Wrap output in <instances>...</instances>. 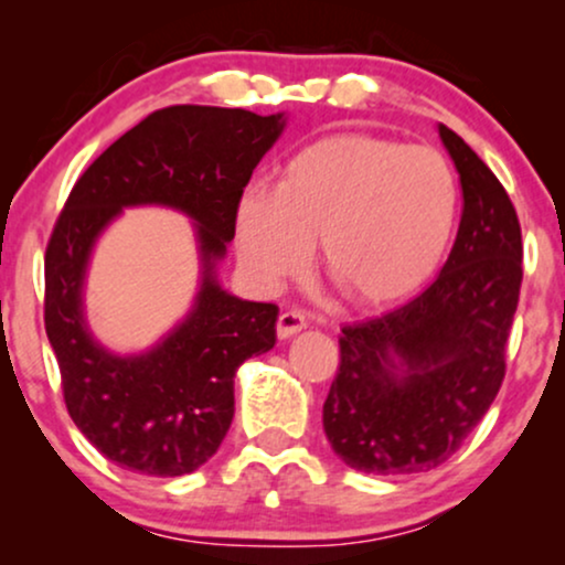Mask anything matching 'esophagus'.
Segmentation results:
<instances>
[{
    "label": "esophagus",
    "instance_id": "esophagus-1",
    "mask_svg": "<svg viewBox=\"0 0 565 565\" xmlns=\"http://www.w3.org/2000/svg\"><path fill=\"white\" fill-rule=\"evenodd\" d=\"M305 327H308V316H305L302 310H284V313L278 316L276 332H278V337H281V340H289V337L302 332Z\"/></svg>",
    "mask_w": 565,
    "mask_h": 565
}]
</instances>
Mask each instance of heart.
<instances>
[{
	"mask_svg": "<svg viewBox=\"0 0 565 565\" xmlns=\"http://www.w3.org/2000/svg\"><path fill=\"white\" fill-rule=\"evenodd\" d=\"M459 212L451 164L433 148L332 135L284 161L274 191L238 201V257L265 287L302 274L313 244L348 300L382 308L436 274Z\"/></svg>",
	"mask_w": 565,
	"mask_h": 565,
	"instance_id": "obj_1",
	"label": "heart"
}]
</instances>
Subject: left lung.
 I'll return each mask as SVG.
<instances>
[{"instance_id": "left-lung-1", "label": "left lung", "mask_w": 565, "mask_h": 565, "mask_svg": "<svg viewBox=\"0 0 565 565\" xmlns=\"http://www.w3.org/2000/svg\"><path fill=\"white\" fill-rule=\"evenodd\" d=\"M462 183L457 242L423 295L342 327L323 433L348 468L374 476L444 465L494 404L523 278L521 223L497 174L438 125Z\"/></svg>"}]
</instances>
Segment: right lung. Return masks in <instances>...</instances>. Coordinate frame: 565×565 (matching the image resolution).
<instances>
[{
	"label": "right lung",
	"mask_w": 565,
	"mask_h": 565,
	"mask_svg": "<svg viewBox=\"0 0 565 565\" xmlns=\"http://www.w3.org/2000/svg\"><path fill=\"white\" fill-rule=\"evenodd\" d=\"M284 127V114L161 108L87 167L57 217L44 255V329L71 419L119 468L159 478L201 468L233 423L236 369L276 345V305L225 291L217 263L236 233L244 188ZM127 205L183 211L200 249L192 310L140 354L108 351L83 310L96 238Z\"/></svg>",
	"instance_id": "obj_1"
}]
</instances>
